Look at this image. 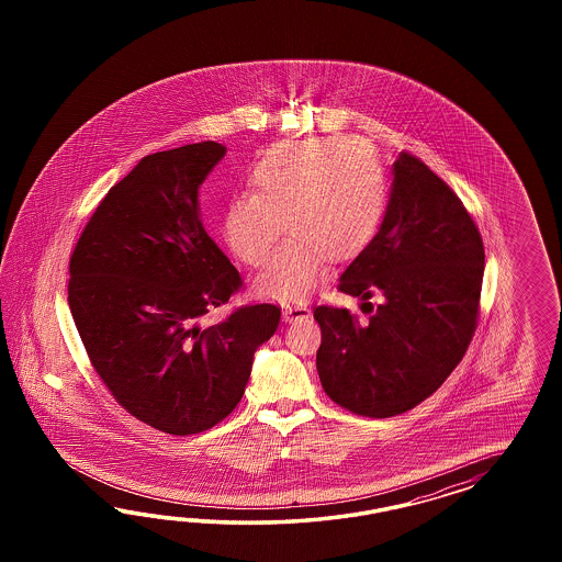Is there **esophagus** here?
<instances>
[{
	"label": "esophagus",
	"mask_w": 562,
	"mask_h": 562,
	"mask_svg": "<svg viewBox=\"0 0 562 562\" xmlns=\"http://www.w3.org/2000/svg\"><path fill=\"white\" fill-rule=\"evenodd\" d=\"M311 315V308L308 305H284L282 306V317H284V322H299V319H306Z\"/></svg>",
	"instance_id": "esophagus-1"
}]
</instances>
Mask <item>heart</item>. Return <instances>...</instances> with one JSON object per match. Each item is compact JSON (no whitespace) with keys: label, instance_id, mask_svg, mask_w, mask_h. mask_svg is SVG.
I'll return each mask as SVG.
<instances>
[{"label":"heart","instance_id":"heart-1","mask_svg":"<svg viewBox=\"0 0 562 562\" xmlns=\"http://www.w3.org/2000/svg\"><path fill=\"white\" fill-rule=\"evenodd\" d=\"M254 191L235 193L222 221L233 254L259 266L280 233L286 240L254 282L259 296L294 303L317 286L327 257L346 261L376 237L387 179L367 146L341 137L273 146L249 172Z\"/></svg>","mask_w":562,"mask_h":562}]
</instances>
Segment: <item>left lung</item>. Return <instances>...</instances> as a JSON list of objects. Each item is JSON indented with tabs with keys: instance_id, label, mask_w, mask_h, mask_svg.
Wrapping results in <instances>:
<instances>
[{
	"instance_id": "left-lung-1",
	"label": "left lung",
	"mask_w": 562,
	"mask_h": 562,
	"mask_svg": "<svg viewBox=\"0 0 562 562\" xmlns=\"http://www.w3.org/2000/svg\"><path fill=\"white\" fill-rule=\"evenodd\" d=\"M484 245L460 198L425 162H393L390 204L373 243L338 289L383 301L369 322L315 306L317 373L325 393L358 416L390 418L437 392L476 331Z\"/></svg>"
}]
</instances>
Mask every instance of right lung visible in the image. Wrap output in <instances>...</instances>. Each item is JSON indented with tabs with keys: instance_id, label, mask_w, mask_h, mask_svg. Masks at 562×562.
Returning <instances> with one entry per match:
<instances>
[{
	"instance_id": "obj_1",
	"label": "right lung",
	"mask_w": 562,
	"mask_h": 562,
	"mask_svg": "<svg viewBox=\"0 0 562 562\" xmlns=\"http://www.w3.org/2000/svg\"><path fill=\"white\" fill-rule=\"evenodd\" d=\"M224 154L200 142L144 156L69 259V311L94 371L137 420L181 437L237 408L257 348L280 324L263 303L200 325L240 286L200 218V186Z\"/></svg>"
}]
</instances>
